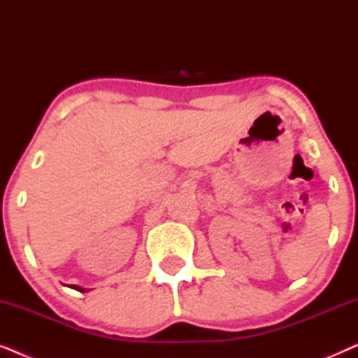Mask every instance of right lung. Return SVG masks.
<instances>
[{"mask_svg": "<svg viewBox=\"0 0 358 358\" xmlns=\"http://www.w3.org/2000/svg\"><path fill=\"white\" fill-rule=\"evenodd\" d=\"M71 288H73V290H78V292H87L86 288H83V287H78V285H71Z\"/></svg>", "mask_w": 358, "mask_h": 358, "instance_id": "right-lung-1", "label": "right lung"}]
</instances>
